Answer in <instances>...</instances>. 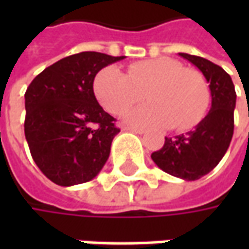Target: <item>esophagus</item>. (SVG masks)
<instances>
[{
    "label": "esophagus",
    "instance_id": "34e87169",
    "mask_svg": "<svg viewBox=\"0 0 249 249\" xmlns=\"http://www.w3.org/2000/svg\"><path fill=\"white\" fill-rule=\"evenodd\" d=\"M124 131H131V133H136V134H144V130L137 129V127H123Z\"/></svg>",
    "mask_w": 249,
    "mask_h": 249
}]
</instances>
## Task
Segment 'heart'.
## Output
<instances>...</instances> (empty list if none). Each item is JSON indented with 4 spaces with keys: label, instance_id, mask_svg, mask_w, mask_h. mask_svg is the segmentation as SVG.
I'll list each match as a JSON object with an SVG mask.
<instances>
[{
    "label": "heart",
    "instance_id": "obj_1",
    "mask_svg": "<svg viewBox=\"0 0 249 249\" xmlns=\"http://www.w3.org/2000/svg\"><path fill=\"white\" fill-rule=\"evenodd\" d=\"M92 89L101 107L110 115L124 113L145 91L148 104L129 112L126 122L141 127L169 126L176 131L196 126L211 101L205 77L169 56L130 63L127 74L116 66H107L97 73Z\"/></svg>",
    "mask_w": 249,
    "mask_h": 249
}]
</instances>
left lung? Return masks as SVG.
<instances>
[{"label":"left lung","instance_id":"8db88e82","mask_svg":"<svg viewBox=\"0 0 249 249\" xmlns=\"http://www.w3.org/2000/svg\"><path fill=\"white\" fill-rule=\"evenodd\" d=\"M209 83L212 105L196 129L173 139L165 137L163 147L152 152L155 165L172 176L187 181L208 175L225 157L234 131L235 90L230 74L205 58L180 53Z\"/></svg>","mask_w":249,"mask_h":249}]
</instances>
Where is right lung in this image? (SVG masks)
<instances>
[{
  "label": "right lung",
  "instance_id": "obj_1",
  "mask_svg": "<svg viewBox=\"0 0 249 249\" xmlns=\"http://www.w3.org/2000/svg\"><path fill=\"white\" fill-rule=\"evenodd\" d=\"M124 56L86 51L55 62L24 94V136L36 165L55 184L90 181L109 158L120 130L94 95L97 73Z\"/></svg>",
  "mask_w": 249,
  "mask_h": 249
}]
</instances>
